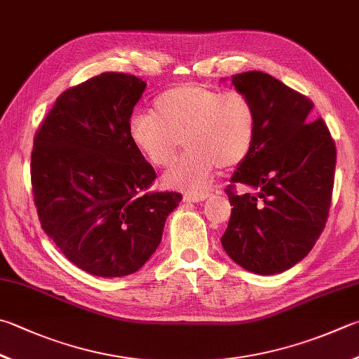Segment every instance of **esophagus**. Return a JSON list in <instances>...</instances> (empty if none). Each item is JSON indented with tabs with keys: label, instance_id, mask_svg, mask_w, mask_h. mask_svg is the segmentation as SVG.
Wrapping results in <instances>:
<instances>
[{
	"label": "esophagus",
	"instance_id": "obj_1",
	"mask_svg": "<svg viewBox=\"0 0 359 359\" xmlns=\"http://www.w3.org/2000/svg\"><path fill=\"white\" fill-rule=\"evenodd\" d=\"M208 197H209V194H186L184 201L198 203V201H205Z\"/></svg>",
	"mask_w": 359,
	"mask_h": 359
}]
</instances>
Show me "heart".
<instances>
[{
    "instance_id": "b5f03b06",
    "label": "heart",
    "mask_w": 359,
    "mask_h": 359,
    "mask_svg": "<svg viewBox=\"0 0 359 359\" xmlns=\"http://www.w3.org/2000/svg\"><path fill=\"white\" fill-rule=\"evenodd\" d=\"M136 150L154 167L187 151L162 177L167 187L201 192L219 167L242 164L256 139V109L242 92H222L195 83L172 87L154 100L153 114H136L128 123Z\"/></svg>"
}]
</instances>
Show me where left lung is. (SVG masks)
<instances>
[{"mask_svg":"<svg viewBox=\"0 0 359 359\" xmlns=\"http://www.w3.org/2000/svg\"><path fill=\"white\" fill-rule=\"evenodd\" d=\"M231 83L253 101L256 139L226 189L233 209L222 247L248 272L281 273L305 258L325 228L336 145L325 121L311 120L313 101L281 81L253 70Z\"/></svg>","mask_w":359,"mask_h":359,"instance_id":"obj_1","label":"left lung"}]
</instances>
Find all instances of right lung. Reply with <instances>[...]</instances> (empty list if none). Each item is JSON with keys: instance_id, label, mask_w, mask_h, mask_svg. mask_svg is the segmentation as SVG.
I'll list each match as a JSON object with an SVG mask.
<instances>
[{"instance_id": "1", "label": "right lung", "mask_w": 359, "mask_h": 359, "mask_svg": "<svg viewBox=\"0 0 359 359\" xmlns=\"http://www.w3.org/2000/svg\"><path fill=\"white\" fill-rule=\"evenodd\" d=\"M145 81L101 73L67 89L34 137L31 182L40 225L74 266L117 278L156 252L178 192H147L154 168L128 136Z\"/></svg>"}]
</instances>
